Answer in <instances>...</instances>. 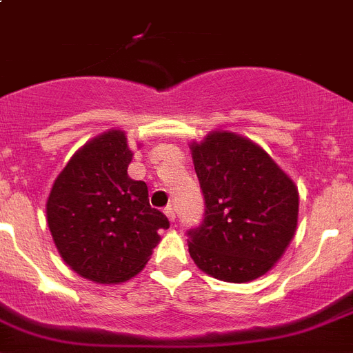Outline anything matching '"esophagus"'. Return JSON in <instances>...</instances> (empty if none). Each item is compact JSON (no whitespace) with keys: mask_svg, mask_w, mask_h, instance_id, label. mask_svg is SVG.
<instances>
[{"mask_svg":"<svg viewBox=\"0 0 353 353\" xmlns=\"http://www.w3.org/2000/svg\"><path fill=\"white\" fill-rule=\"evenodd\" d=\"M165 214H167V219L174 223V220H176V210H174L172 206L165 208Z\"/></svg>","mask_w":353,"mask_h":353,"instance_id":"34e87169","label":"esophagus"}]
</instances>
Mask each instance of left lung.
I'll use <instances>...</instances> for the list:
<instances>
[{
	"mask_svg": "<svg viewBox=\"0 0 353 353\" xmlns=\"http://www.w3.org/2000/svg\"><path fill=\"white\" fill-rule=\"evenodd\" d=\"M206 201L188 231L195 265L225 283H250L274 268L293 240L299 190L263 147L231 131L190 145Z\"/></svg>",
	"mask_w": 353,
	"mask_h": 353,
	"instance_id": "obj_1",
	"label": "left lung"
}]
</instances>
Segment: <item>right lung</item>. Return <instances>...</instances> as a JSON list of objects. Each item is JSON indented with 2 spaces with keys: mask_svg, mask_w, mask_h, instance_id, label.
I'll return each instance as SVG.
<instances>
[{
  "mask_svg": "<svg viewBox=\"0 0 353 353\" xmlns=\"http://www.w3.org/2000/svg\"><path fill=\"white\" fill-rule=\"evenodd\" d=\"M133 151L122 130L85 143L54 179L46 216L58 254L76 274L97 284L134 277L168 228L149 204L143 181L128 176Z\"/></svg>",
  "mask_w": 353,
  "mask_h": 353,
  "instance_id": "add662e5",
  "label": "right lung"
}]
</instances>
